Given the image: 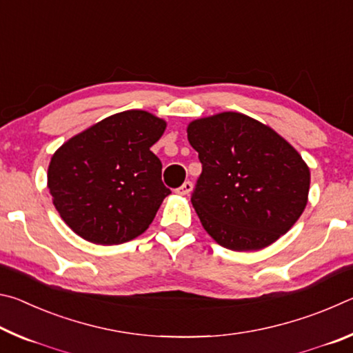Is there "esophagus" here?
<instances>
[{
	"label": "esophagus",
	"mask_w": 353,
	"mask_h": 353,
	"mask_svg": "<svg viewBox=\"0 0 353 353\" xmlns=\"http://www.w3.org/2000/svg\"><path fill=\"white\" fill-rule=\"evenodd\" d=\"M191 190H193V183L187 181V182H183V183L181 185V187H179V188L176 190V193H177L179 196H187Z\"/></svg>",
	"instance_id": "obj_1"
}]
</instances>
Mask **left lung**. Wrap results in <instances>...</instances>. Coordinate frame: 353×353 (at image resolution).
Returning <instances> with one entry per match:
<instances>
[{
	"mask_svg": "<svg viewBox=\"0 0 353 353\" xmlns=\"http://www.w3.org/2000/svg\"><path fill=\"white\" fill-rule=\"evenodd\" d=\"M187 137L202 163L191 204L219 246L265 249L301 218L310 168L272 128L240 112H221L193 119Z\"/></svg>",
	"mask_w": 353,
	"mask_h": 353,
	"instance_id": "obj_1",
	"label": "left lung"
}]
</instances>
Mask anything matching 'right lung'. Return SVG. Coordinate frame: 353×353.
I'll use <instances>...</instances> for the list:
<instances>
[{
  "label": "right lung",
  "mask_w": 353,
  "mask_h": 353,
  "mask_svg": "<svg viewBox=\"0 0 353 353\" xmlns=\"http://www.w3.org/2000/svg\"><path fill=\"white\" fill-rule=\"evenodd\" d=\"M166 121L146 110H124L76 134L52 154L48 188L71 230L101 246L146 232L171 191L151 146Z\"/></svg>",
  "instance_id": "add662e5"
}]
</instances>
